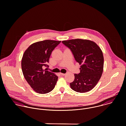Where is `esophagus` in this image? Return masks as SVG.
<instances>
[{
    "label": "esophagus",
    "mask_w": 126,
    "mask_h": 126,
    "mask_svg": "<svg viewBox=\"0 0 126 126\" xmlns=\"http://www.w3.org/2000/svg\"><path fill=\"white\" fill-rule=\"evenodd\" d=\"M60 74L61 75H62V76H64L65 75V73H60Z\"/></svg>",
    "instance_id": "obj_1"
}]
</instances>
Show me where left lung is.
Listing matches in <instances>:
<instances>
[{
  "label": "left lung",
  "mask_w": 126,
  "mask_h": 126,
  "mask_svg": "<svg viewBox=\"0 0 126 126\" xmlns=\"http://www.w3.org/2000/svg\"><path fill=\"white\" fill-rule=\"evenodd\" d=\"M72 52L76 61L81 65L79 74L70 83L75 92L85 93L92 90L99 80L103 70L104 58L100 47L94 41L75 39L62 41Z\"/></svg>",
  "instance_id": "8db88e82"
}]
</instances>
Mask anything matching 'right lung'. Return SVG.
<instances>
[{"instance_id":"obj_1","label":"right lung","mask_w":126,"mask_h":126,"mask_svg":"<svg viewBox=\"0 0 126 126\" xmlns=\"http://www.w3.org/2000/svg\"><path fill=\"white\" fill-rule=\"evenodd\" d=\"M61 41L45 40L31 45L25 51L21 65L27 82L36 93L44 94L52 91L58 77L55 73L44 69L48 67L52 52Z\"/></svg>"}]
</instances>
